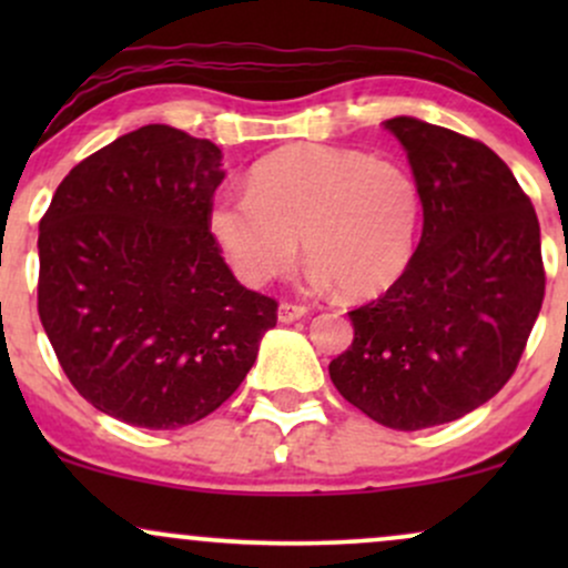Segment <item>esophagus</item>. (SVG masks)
Here are the masks:
<instances>
[{
    "instance_id": "34e87169",
    "label": "esophagus",
    "mask_w": 568,
    "mask_h": 568,
    "mask_svg": "<svg viewBox=\"0 0 568 568\" xmlns=\"http://www.w3.org/2000/svg\"><path fill=\"white\" fill-rule=\"evenodd\" d=\"M306 315V306L304 304H296V302H283L277 310V317L280 323H293V321H302Z\"/></svg>"
}]
</instances>
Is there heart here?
<instances>
[{"label": "heart", "mask_w": 568, "mask_h": 568, "mask_svg": "<svg viewBox=\"0 0 568 568\" xmlns=\"http://www.w3.org/2000/svg\"><path fill=\"white\" fill-rule=\"evenodd\" d=\"M422 224L416 179L361 149L291 143L251 168L247 192H221L207 230L247 285L288 275L302 237L317 280L347 298L393 288Z\"/></svg>", "instance_id": "obj_1"}]
</instances>
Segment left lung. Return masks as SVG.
<instances>
[{
  "label": "left lung",
  "instance_id": "left-lung-1",
  "mask_svg": "<svg viewBox=\"0 0 568 568\" xmlns=\"http://www.w3.org/2000/svg\"><path fill=\"white\" fill-rule=\"evenodd\" d=\"M384 128L408 152L425 226L403 277L349 312L355 338L328 374L379 425L425 429L515 374L542 310V243L529 194L486 143L414 116Z\"/></svg>",
  "mask_w": 568,
  "mask_h": 568
}]
</instances>
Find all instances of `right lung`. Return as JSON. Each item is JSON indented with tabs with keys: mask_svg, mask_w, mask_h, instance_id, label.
I'll return each mask as SVG.
<instances>
[{
	"mask_svg": "<svg viewBox=\"0 0 568 568\" xmlns=\"http://www.w3.org/2000/svg\"><path fill=\"white\" fill-rule=\"evenodd\" d=\"M221 179L216 143L146 125L71 168L39 221L44 334L77 393L133 427L213 414L277 323L207 230Z\"/></svg>",
	"mask_w": 568,
	"mask_h": 568,
	"instance_id": "right-lung-1",
	"label": "right lung"
}]
</instances>
